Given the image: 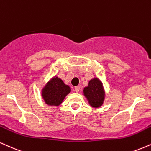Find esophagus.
I'll use <instances>...</instances> for the list:
<instances>
[{
	"instance_id": "obj_1",
	"label": "esophagus",
	"mask_w": 151,
	"mask_h": 151,
	"mask_svg": "<svg viewBox=\"0 0 151 151\" xmlns=\"http://www.w3.org/2000/svg\"><path fill=\"white\" fill-rule=\"evenodd\" d=\"M79 90H80V87H79V86H76L75 88H74V91H75L77 93H79Z\"/></svg>"
}]
</instances>
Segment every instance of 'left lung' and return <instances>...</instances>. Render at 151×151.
<instances>
[{"label": "left lung", "mask_w": 151, "mask_h": 151, "mask_svg": "<svg viewBox=\"0 0 151 151\" xmlns=\"http://www.w3.org/2000/svg\"><path fill=\"white\" fill-rule=\"evenodd\" d=\"M83 95L91 107L100 108L103 105L105 93L101 81L98 78H93L88 81V85L83 88Z\"/></svg>", "instance_id": "obj_1"}]
</instances>
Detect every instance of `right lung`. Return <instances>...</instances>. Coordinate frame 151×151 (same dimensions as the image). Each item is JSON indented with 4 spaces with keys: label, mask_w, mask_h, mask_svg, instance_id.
<instances>
[{
    "label": "right lung",
    "mask_w": 151,
    "mask_h": 151,
    "mask_svg": "<svg viewBox=\"0 0 151 151\" xmlns=\"http://www.w3.org/2000/svg\"><path fill=\"white\" fill-rule=\"evenodd\" d=\"M70 92V87L65 84L61 79L55 76L43 86L41 90V96L46 104L58 106Z\"/></svg>",
    "instance_id": "right-lung-1"
}]
</instances>
